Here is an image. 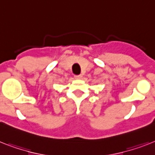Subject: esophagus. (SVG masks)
I'll list each match as a JSON object with an SVG mask.
<instances>
[{
    "mask_svg": "<svg viewBox=\"0 0 155 155\" xmlns=\"http://www.w3.org/2000/svg\"><path fill=\"white\" fill-rule=\"evenodd\" d=\"M82 77H83V75H75V79H76V80H80V79H82Z\"/></svg>",
    "mask_w": 155,
    "mask_h": 155,
    "instance_id": "1",
    "label": "esophagus"
}]
</instances>
